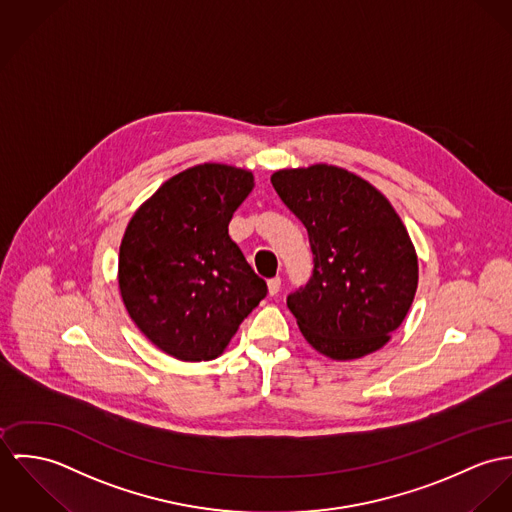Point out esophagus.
Wrapping results in <instances>:
<instances>
[{"label":"esophagus","instance_id":"1","mask_svg":"<svg viewBox=\"0 0 512 512\" xmlns=\"http://www.w3.org/2000/svg\"><path fill=\"white\" fill-rule=\"evenodd\" d=\"M267 288H269V294H271V296L279 294V290H281V277L269 279V281H267Z\"/></svg>","mask_w":512,"mask_h":512}]
</instances>
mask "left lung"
<instances>
[{
  "label": "left lung",
  "mask_w": 512,
  "mask_h": 512,
  "mask_svg": "<svg viewBox=\"0 0 512 512\" xmlns=\"http://www.w3.org/2000/svg\"><path fill=\"white\" fill-rule=\"evenodd\" d=\"M271 182L314 255L310 281L286 298L304 340L336 361L381 349L418 286L416 249L395 208L365 178L326 163L273 172Z\"/></svg>",
  "instance_id": "left-lung-1"
}]
</instances>
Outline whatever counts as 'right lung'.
Returning a JSON list of instances; mask_svg holds the SVG:
<instances>
[{
  "mask_svg": "<svg viewBox=\"0 0 512 512\" xmlns=\"http://www.w3.org/2000/svg\"><path fill=\"white\" fill-rule=\"evenodd\" d=\"M253 180L222 163L190 167L163 182L125 228L121 300L145 338L174 359L220 357L267 294L228 233Z\"/></svg>",
  "mask_w": 512,
  "mask_h": 512,
  "instance_id": "obj_1",
  "label": "right lung"
}]
</instances>
